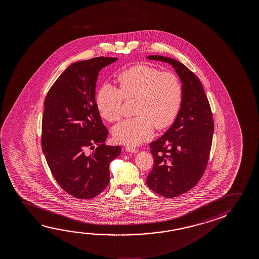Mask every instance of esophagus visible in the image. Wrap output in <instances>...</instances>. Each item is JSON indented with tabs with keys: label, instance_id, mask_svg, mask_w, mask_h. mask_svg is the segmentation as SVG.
<instances>
[{
	"label": "esophagus",
	"instance_id": "34e87169",
	"mask_svg": "<svg viewBox=\"0 0 259 259\" xmlns=\"http://www.w3.org/2000/svg\"><path fill=\"white\" fill-rule=\"evenodd\" d=\"M125 151L128 152V153H137V149L131 147V146H126V147H125Z\"/></svg>",
	"mask_w": 259,
	"mask_h": 259
}]
</instances>
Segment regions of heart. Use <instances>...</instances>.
Wrapping results in <instances>:
<instances>
[{
	"label": "heart",
	"mask_w": 259,
	"mask_h": 259,
	"mask_svg": "<svg viewBox=\"0 0 259 259\" xmlns=\"http://www.w3.org/2000/svg\"><path fill=\"white\" fill-rule=\"evenodd\" d=\"M119 89L104 84L97 96V106L104 118L115 122L122 115L123 97L136 98V117L125 119L112 129L117 143L137 145L153 136L154 126H170L178 115L182 85L177 76L146 65H138L117 75Z\"/></svg>",
	"instance_id": "obj_1"
}]
</instances>
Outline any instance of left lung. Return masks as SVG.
<instances>
[{"mask_svg": "<svg viewBox=\"0 0 259 259\" xmlns=\"http://www.w3.org/2000/svg\"><path fill=\"white\" fill-rule=\"evenodd\" d=\"M146 58L171 65L183 84L181 108L174 123L150 144L154 164L146 180L157 194L174 198L190 191L203 175L211 149L213 117L203 87L194 73L170 58Z\"/></svg>", "mask_w": 259, "mask_h": 259, "instance_id": "1", "label": "left lung"}]
</instances>
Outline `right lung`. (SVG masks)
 I'll list each match as a JSON object with an SVG mask.
<instances>
[{
	"instance_id": "obj_1",
	"label": "right lung",
	"mask_w": 259,
	"mask_h": 259,
	"mask_svg": "<svg viewBox=\"0 0 259 259\" xmlns=\"http://www.w3.org/2000/svg\"><path fill=\"white\" fill-rule=\"evenodd\" d=\"M117 60L98 57L73 63L45 98L42 152L57 183L77 199H91L106 189L109 164L121 153L120 146L104 144L108 131L96 103L99 71Z\"/></svg>"
}]
</instances>
